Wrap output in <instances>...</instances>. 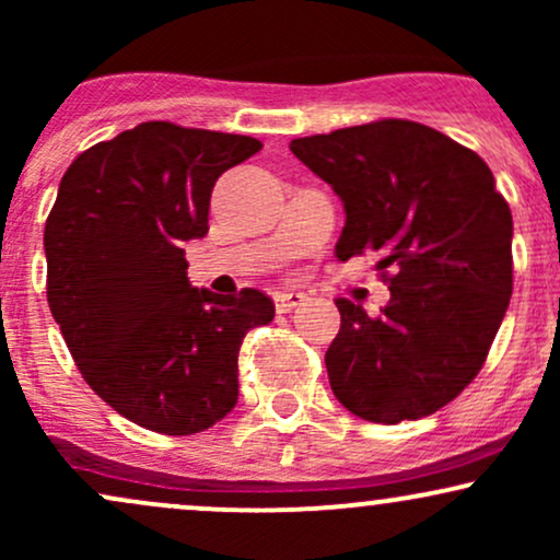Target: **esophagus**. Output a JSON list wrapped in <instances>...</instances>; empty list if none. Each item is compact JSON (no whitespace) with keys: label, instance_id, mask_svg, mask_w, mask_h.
Masks as SVG:
<instances>
[{"label":"esophagus","instance_id":"esophagus-1","mask_svg":"<svg viewBox=\"0 0 560 560\" xmlns=\"http://www.w3.org/2000/svg\"><path fill=\"white\" fill-rule=\"evenodd\" d=\"M305 300L307 298L302 292H276V298H273L276 311H279V313L294 311V307H300Z\"/></svg>","mask_w":560,"mask_h":560}]
</instances>
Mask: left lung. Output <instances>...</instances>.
I'll list each match as a JSON object with an SVG mask.
<instances>
[{
	"instance_id": "left-lung-1",
	"label": "left lung",
	"mask_w": 560,
	"mask_h": 560,
	"mask_svg": "<svg viewBox=\"0 0 560 560\" xmlns=\"http://www.w3.org/2000/svg\"><path fill=\"white\" fill-rule=\"evenodd\" d=\"M289 150L342 199L337 258L376 253L392 292L374 318L334 300V397L374 423L434 413L481 371L513 292V218L492 171L400 118L292 139Z\"/></svg>"
}]
</instances>
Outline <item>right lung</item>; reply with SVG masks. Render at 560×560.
Segmentation results:
<instances>
[{
  "instance_id": "1",
  "label": "right lung",
  "mask_w": 560,
  "mask_h": 560,
  "mask_svg": "<svg viewBox=\"0 0 560 560\" xmlns=\"http://www.w3.org/2000/svg\"><path fill=\"white\" fill-rule=\"evenodd\" d=\"M260 147L147 120L81 152L57 189L49 311L89 387L150 432L197 434L231 413L244 334L273 320L260 289L191 287L184 258V242L208 234L218 176Z\"/></svg>"
}]
</instances>
